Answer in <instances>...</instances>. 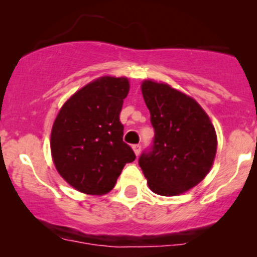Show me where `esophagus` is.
Here are the masks:
<instances>
[{
  "mask_svg": "<svg viewBox=\"0 0 257 257\" xmlns=\"http://www.w3.org/2000/svg\"><path fill=\"white\" fill-rule=\"evenodd\" d=\"M133 150H134L135 155L139 156V155H140V151H141V145H140V144H137V145H133Z\"/></svg>",
  "mask_w": 257,
  "mask_h": 257,
  "instance_id": "34e87169",
  "label": "esophagus"
}]
</instances>
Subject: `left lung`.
<instances>
[{"instance_id":"obj_1","label":"left lung","mask_w":257,"mask_h":257,"mask_svg":"<svg viewBox=\"0 0 257 257\" xmlns=\"http://www.w3.org/2000/svg\"><path fill=\"white\" fill-rule=\"evenodd\" d=\"M141 91L155 138L151 149L141 153L139 166L152 192L184 193L213 166L217 147L214 125L196 100L170 85L145 81Z\"/></svg>"}]
</instances>
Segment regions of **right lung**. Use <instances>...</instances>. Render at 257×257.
I'll return each instance as SVG.
<instances>
[{"label":"right lung","mask_w":257,"mask_h":257,"mask_svg":"<svg viewBox=\"0 0 257 257\" xmlns=\"http://www.w3.org/2000/svg\"><path fill=\"white\" fill-rule=\"evenodd\" d=\"M128 91V79L106 76L84 85L59 111L51 135L53 162L79 192H110L125 164L135 159L119 120Z\"/></svg>","instance_id":"1"}]
</instances>
